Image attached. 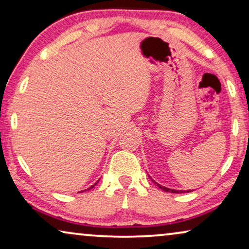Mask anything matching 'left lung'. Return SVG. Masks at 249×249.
I'll return each instance as SVG.
<instances>
[{
  "label": "left lung",
  "instance_id": "1",
  "mask_svg": "<svg viewBox=\"0 0 249 249\" xmlns=\"http://www.w3.org/2000/svg\"><path fill=\"white\" fill-rule=\"evenodd\" d=\"M149 177V176H148ZM149 178H151V177H149ZM152 179V178H151ZM153 180V179H152ZM153 181H154V183L156 186L159 187V188H161L162 190H164V192H166V193H177V194H179V193H185V190H177V189H171V188H166V187H164V186H162V185H160V183H158L155 181V180H153ZM187 193H190L192 192V190H186Z\"/></svg>",
  "mask_w": 249,
  "mask_h": 249
}]
</instances>
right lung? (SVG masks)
Instances as JSON below:
<instances>
[{
  "mask_svg": "<svg viewBox=\"0 0 249 249\" xmlns=\"http://www.w3.org/2000/svg\"><path fill=\"white\" fill-rule=\"evenodd\" d=\"M96 183H97V182H95L93 186H91V187H89V188H88V189H85V190H89V189H91V188H94V186H95V185H96ZM85 190H84V192H85Z\"/></svg>",
  "mask_w": 249,
  "mask_h": 249,
  "instance_id": "1",
  "label": "right lung"
}]
</instances>
